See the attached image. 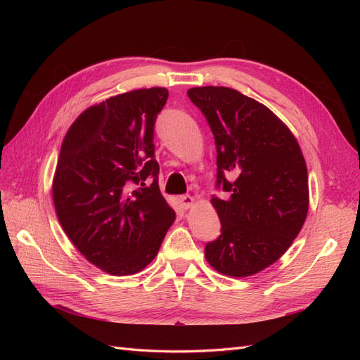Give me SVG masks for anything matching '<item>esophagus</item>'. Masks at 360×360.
Masks as SVG:
<instances>
[{"label": "esophagus", "mask_w": 360, "mask_h": 360, "mask_svg": "<svg viewBox=\"0 0 360 360\" xmlns=\"http://www.w3.org/2000/svg\"><path fill=\"white\" fill-rule=\"evenodd\" d=\"M180 202L183 205V209H191V207L195 205V198L191 197V195H181L180 197Z\"/></svg>", "instance_id": "34e87169"}]
</instances>
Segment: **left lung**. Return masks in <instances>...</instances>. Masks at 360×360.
Returning a JSON list of instances; mask_svg holds the SVG:
<instances>
[{"mask_svg": "<svg viewBox=\"0 0 360 360\" xmlns=\"http://www.w3.org/2000/svg\"><path fill=\"white\" fill-rule=\"evenodd\" d=\"M188 96L210 124L217 184L230 192L226 200L212 198L222 234L205 246V259L225 276H252L284 255L302 230L309 209L307 162L288 126L252 97L212 85Z\"/></svg>", "mask_w": 360, "mask_h": 360, "instance_id": "1", "label": "left lung"}]
</instances>
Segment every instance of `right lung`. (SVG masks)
Instances as JSON below:
<instances>
[{
	"mask_svg": "<svg viewBox=\"0 0 360 360\" xmlns=\"http://www.w3.org/2000/svg\"><path fill=\"white\" fill-rule=\"evenodd\" d=\"M167 99L163 86L112 96L86 108L63 139L52 179L57 217L85 259L114 276L146 269L176 221L159 191L153 144Z\"/></svg>",
	"mask_w": 360,
	"mask_h": 360,
	"instance_id": "right-lung-1",
	"label": "right lung"
}]
</instances>
